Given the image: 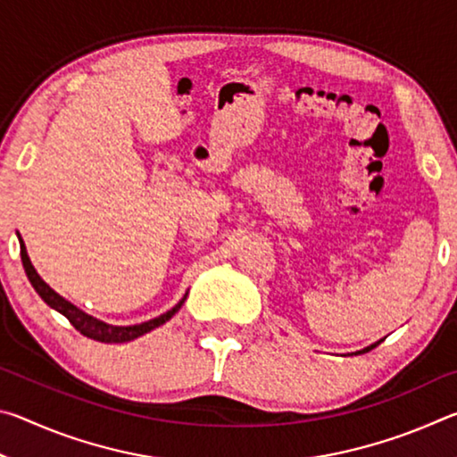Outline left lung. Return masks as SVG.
Returning a JSON list of instances; mask_svg holds the SVG:
<instances>
[{
    "label": "left lung",
    "mask_w": 457,
    "mask_h": 457,
    "mask_svg": "<svg viewBox=\"0 0 457 457\" xmlns=\"http://www.w3.org/2000/svg\"><path fill=\"white\" fill-rule=\"evenodd\" d=\"M377 345H378V343H375V345H370V346H367V349H365V351H361V353H369L370 349H375V346H377ZM361 353H359V354H361Z\"/></svg>",
    "instance_id": "1"
}]
</instances>
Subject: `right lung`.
Masks as SVG:
<instances>
[{"instance_id":"obj_1","label":"right lung","mask_w":457,"mask_h":457,"mask_svg":"<svg viewBox=\"0 0 457 457\" xmlns=\"http://www.w3.org/2000/svg\"><path fill=\"white\" fill-rule=\"evenodd\" d=\"M20 256H21V264H24V270L28 274V280L32 282L34 290L40 294L44 303L52 306L54 311H58L60 314H64L66 319L71 320L72 327L80 332V335L88 337L92 340H98V343H129V340H135L141 335H145V332H151L153 328H157V327H161V324H165L177 311H179V308L185 303V298H187V296H183L181 303L175 304L171 311L157 316V319H153L149 322L135 324V327H112V324L96 320L95 316L82 312L80 308H76L74 304L68 303V300L62 298L60 294L54 292L50 286L46 284L40 276H37V272L32 266V262H29V258H28L26 245H24V242H21V237H20Z\"/></svg>"}]
</instances>
